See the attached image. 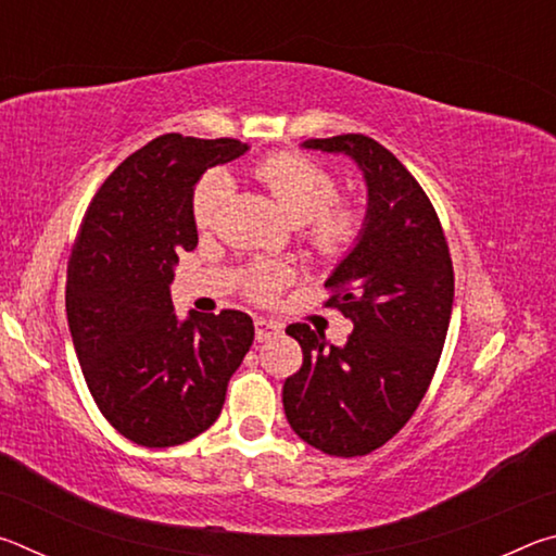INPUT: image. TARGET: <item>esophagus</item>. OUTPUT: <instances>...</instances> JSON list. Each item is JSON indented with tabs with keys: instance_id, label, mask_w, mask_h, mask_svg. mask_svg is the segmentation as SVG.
<instances>
[{
	"instance_id": "1",
	"label": "esophagus",
	"mask_w": 556,
	"mask_h": 556,
	"mask_svg": "<svg viewBox=\"0 0 556 556\" xmlns=\"http://www.w3.org/2000/svg\"><path fill=\"white\" fill-rule=\"evenodd\" d=\"M281 333V326L277 321H267V318H255V338L262 341H269V338H275Z\"/></svg>"
}]
</instances>
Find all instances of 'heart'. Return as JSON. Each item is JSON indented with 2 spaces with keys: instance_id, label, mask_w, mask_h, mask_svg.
<instances>
[{
  "instance_id": "1",
  "label": "heart",
  "mask_w": 556,
  "mask_h": 556,
  "mask_svg": "<svg viewBox=\"0 0 556 556\" xmlns=\"http://www.w3.org/2000/svg\"><path fill=\"white\" fill-rule=\"evenodd\" d=\"M255 176L275 195L277 205L289 220L312 223L308 240L326 257L348 252L363 232V213L353 203H333L338 181L314 159L296 152L271 154L255 166ZM228 181L223 174H208L195 186L191 213L199 228L213 220L225 199ZM287 269L279 265H255L248 271V291L269 296L287 281Z\"/></svg>"
}]
</instances>
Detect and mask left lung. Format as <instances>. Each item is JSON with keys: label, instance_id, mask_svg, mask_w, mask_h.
I'll use <instances>...</instances> for the list:
<instances>
[{"label": "left lung", "instance_id": "8db88e82", "mask_svg": "<svg viewBox=\"0 0 556 556\" xmlns=\"http://www.w3.org/2000/svg\"><path fill=\"white\" fill-rule=\"evenodd\" d=\"M306 149L345 154L368 184L355 248L328 277L336 306L353 321L345 345L291 324L304 353L281 390L291 429L328 456H365L397 434L429 388L454 306V265L434 205L392 152L365 135L308 139Z\"/></svg>", "mask_w": 556, "mask_h": 556}]
</instances>
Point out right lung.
<instances>
[{"instance_id": "obj_1", "label": "right lung", "mask_w": 556, "mask_h": 556, "mask_svg": "<svg viewBox=\"0 0 556 556\" xmlns=\"http://www.w3.org/2000/svg\"><path fill=\"white\" fill-rule=\"evenodd\" d=\"M244 152L238 139L156 137L105 178L80 223L65 279L73 345L102 417L139 446L208 429L255 338L235 308L178 321L168 291L178 255L199 244L193 186Z\"/></svg>"}]
</instances>
